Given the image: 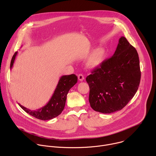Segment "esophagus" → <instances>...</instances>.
Segmentation results:
<instances>
[{
    "label": "esophagus",
    "mask_w": 156,
    "mask_h": 156,
    "mask_svg": "<svg viewBox=\"0 0 156 156\" xmlns=\"http://www.w3.org/2000/svg\"><path fill=\"white\" fill-rule=\"evenodd\" d=\"M78 80H79L80 81H83V80L84 79V77L83 75H82V74H79V75H78Z\"/></svg>",
    "instance_id": "1"
}]
</instances>
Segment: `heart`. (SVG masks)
<instances>
[{
    "label": "heart",
    "instance_id": "1",
    "mask_svg": "<svg viewBox=\"0 0 156 156\" xmlns=\"http://www.w3.org/2000/svg\"><path fill=\"white\" fill-rule=\"evenodd\" d=\"M105 57V52L103 49H98L94 51L87 60L86 64L89 67L93 68L99 65Z\"/></svg>",
    "mask_w": 156,
    "mask_h": 156
}]
</instances>
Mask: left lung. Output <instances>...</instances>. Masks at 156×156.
<instances>
[{
	"mask_svg": "<svg viewBox=\"0 0 156 156\" xmlns=\"http://www.w3.org/2000/svg\"><path fill=\"white\" fill-rule=\"evenodd\" d=\"M140 80L137 51L122 36L113 56L102 62L86 78L90 89L91 108L102 114L122 109L136 94Z\"/></svg>",
	"mask_w": 156,
	"mask_h": 156,
	"instance_id": "left-lung-1",
	"label": "left lung"
}]
</instances>
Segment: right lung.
I'll list each match as a JSON object with an SVG mask.
<instances>
[{"mask_svg": "<svg viewBox=\"0 0 156 156\" xmlns=\"http://www.w3.org/2000/svg\"><path fill=\"white\" fill-rule=\"evenodd\" d=\"M16 52L12 57L10 69L12 68L17 55ZM78 78L75 74L63 75L60 78L54 93L48 104L41 108L31 110L18 103L21 108L30 115L42 120H48L59 115L63 111L66 99V96L70 89L77 83Z\"/></svg>", "mask_w": 156, "mask_h": 156, "instance_id": "obj_1", "label": "right lung"}]
</instances>
